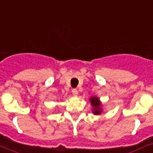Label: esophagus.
Instances as JSON below:
<instances>
[{"label":"esophagus","mask_w":153,"mask_h":153,"mask_svg":"<svg viewBox=\"0 0 153 153\" xmlns=\"http://www.w3.org/2000/svg\"><path fill=\"white\" fill-rule=\"evenodd\" d=\"M78 93H79V92H78V90H77L76 88H73V89H72L73 96H78Z\"/></svg>","instance_id":"esophagus-1"}]
</instances>
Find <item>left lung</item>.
<instances>
[{
  "mask_svg": "<svg viewBox=\"0 0 153 153\" xmlns=\"http://www.w3.org/2000/svg\"><path fill=\"white\" fill-rule=\"evenodd\" d=\"M89 100L91 102V105L93 107L92 113L96 114V115L101 114L102 110L101 108V102L100 101V99L97 98L96 96H92V97L89 99Z\"/></svg>",
  "mask_w": 153,
  "mask_h": 153,
  "instance_id": "left-lung-1",
  "label": "left lung"
}]
</instances>
